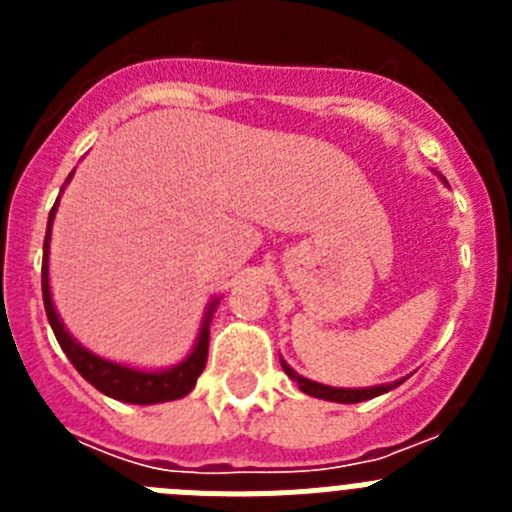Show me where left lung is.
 I'll list each match as a JSON object with an SVG mask.
<instances>
[{
	"label": "left lung",
	"mask_w": 512,
	"mask_h": 512,
	"mask_svg": "<svg viewBox=\"0 0 512 512\" xmlns=\"http://www.w3.org/2000/svg\"><path fill=\"white\" fill-rule=\"evenodd\" d=\"M443 179V176H441ZM446 182V179H443ZM282 369L287 372L289 379H295L300 384V390L310 397H320V400H330V402H343V405H354V402H364V400H372V397L384 395V392L395 390L400 382H392V384H377V387H364V390H343V387H328V384H320V382H312V379L300 377V374L282 361Z\"/></svg>",
	"instance_id": "1"
}]
</instances>
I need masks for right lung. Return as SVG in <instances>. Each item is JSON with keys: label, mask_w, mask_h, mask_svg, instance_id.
<instances>
[{"label": "right lung", "mask_w": 512, "mask_h": 512, "mask_svg": "<svg viewBox=\"0 0 512 512\" xmlns=\"http://www.w3.org/2000/svg\"><path fill=\"white\" fill-rule=\"evenodd\" d=\"M71 179V174H69ZM66 179V182H69ZM56 205H53L51 215H48V230H45V243H43V305L48 323H51L56 341L61 343L63 354L69 356L71 364L76 366V372L87 379L92 387H97L102 395L112 397V400L130 402V405H156V402H169L179 400V397L189 395L197 384V377L202 374L207 364V346H210V320L215 312L217 300L210 302L207 315L202 320L200 338L194 343L192 354L182 361V364L164 369V372H143V369H133V366H122L115 361H107L102 356L92 354L87 348L76 343L71 333L63 328L61 318H58L56 307L51 300V284H48V251H51V225L56 217Z\"/></svg>", "instance_id": "right-lung-1"}]
</instances>
